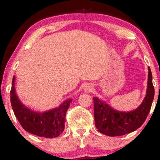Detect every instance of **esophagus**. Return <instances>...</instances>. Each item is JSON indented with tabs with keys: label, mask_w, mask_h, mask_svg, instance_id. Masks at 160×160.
I'll return each mask as SVG.
<instances>
[{
	"label": "esophagus",
	"mask_w": 160,
	"mask_h": 160,
	"mask_svg": "<svg viewBox=\"0 0 160 160\" xmlns=\"http://www.w3.org/2000/svg\"><path fill=\"white\" fill-rule=\"evenodd\" d=\"M92 89H93L92 85L90 84H87L84 87V92H91L92 90Z\"/></svg>",
	"instance_id": "1"
}]
</instances>
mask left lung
Returning a JSON list of instances; mask_svg holds the SVG:
<instances>
[{
    "label": "left lung",
    "mask_w": 160,
    "mask_h": 160,
    "mask_svg": "<svg viewBox=\"0 0 160 160\" xmlns=\"http://www.w3.org/2000/svg\"><path fill=\"white\" fill-rule=\"evenodd\" d=\"M148 82L146 96L137 108L120 111L98 97H93L94 117L98 130L102 134L114 137L128 134L139 128L147 117L154 97L152 74L148 68Z\"/></svg>",
    "instance_id": "1"
}]
</instances>
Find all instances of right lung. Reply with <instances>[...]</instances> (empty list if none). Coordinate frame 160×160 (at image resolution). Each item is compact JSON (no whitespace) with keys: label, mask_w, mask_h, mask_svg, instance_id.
I'll return each instance as SVG.
<instances>
[{"label":"right lung","mask_w":160,"mask_h":160,"mask_svg":"<svg viewBox=\"0 0 160 160\" xmlns=\"http://www.w3.org/2000/svg\"><path fill=\"white\" fill-rule=\"evenodd\" d=\"M10 95L11 103L14 114L25 131L47 138L58 137L64 131L65 115L73 100L71 98L64 100L57 108L43 112L34 111L24 105L17 96L14 76L12 79Z\"/></svg>","instance_id":"obj_1"}]
</instances>
